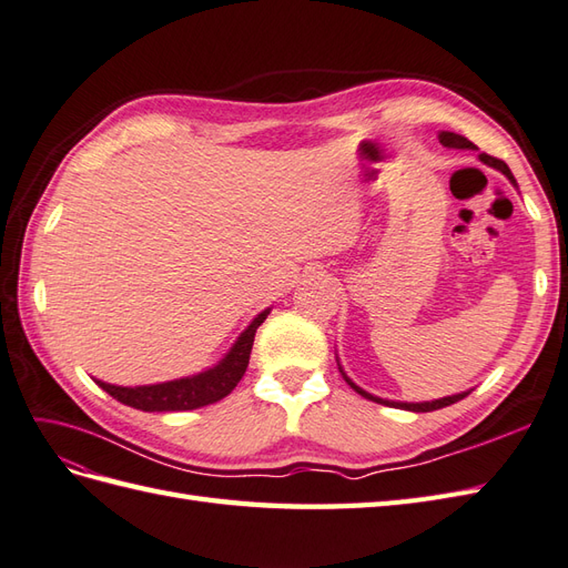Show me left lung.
Segmentation results:
<instances>
[{"mask_svg": "<svg viewBox=\"0 0 568 568\" xmlns=\"http://www.w3.org/2000/svg\"><path fill=\"white\" fill-rule=\"evenodd\" d=\"M439 141H442V145H446V149H468V151H475L477 145L473 143V141H468L465 136H460V134H454V132H442L439 134ZM479 160H483L485 165H489V168H497L499 172H504L508 180H511V184H516V180H514V174H511V170H508V165L504 163V160H499V158H491V155H487V153H479ZM338 369H341V365H338ZM341 374H343V379L351 384V388H355L357 394L362 396V398H367V400H374V403H382V405H388V408H400V410H413V413H432V410H439V408H446V405H454V403H458V400H463L465 396L470 394V390H465V394H456V396H446V398H439V400H425V403H398V400H386V398H379V396H372V394H367V390H362L357 384H353V379H347V374L341 369Z\"/></svg>", "mask_w": 568, "mask_h": 568, "instance_id": "left-lung-1", "label": "left lung"}]
</instances>
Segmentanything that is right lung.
<instances>
[{
    "label": "right lung",
    "instance_id": "add662e5",
    "mask_svg": "<svg viewBox=\"0 0 568 568\" xmlns=\"http://www.w3.org/2000/svg\"><path fill=\"white\" fill-rule=\"evenodd\" d=\"M271 310L261 312L254 322L242 331V336L230 347V353L217 362L213 369H206L194 376H184V379H174L165 384H151V386H114L98 382L95 384L108 390L112 398L136 408L143 413H172V410H196L203 405H211L223 400L232 388L240 384V379L250 365L252 345L256 328L264 324Z\"/></svg>",
    "mask_w": 568,
    "mask_h": 568
}]
</instances>
